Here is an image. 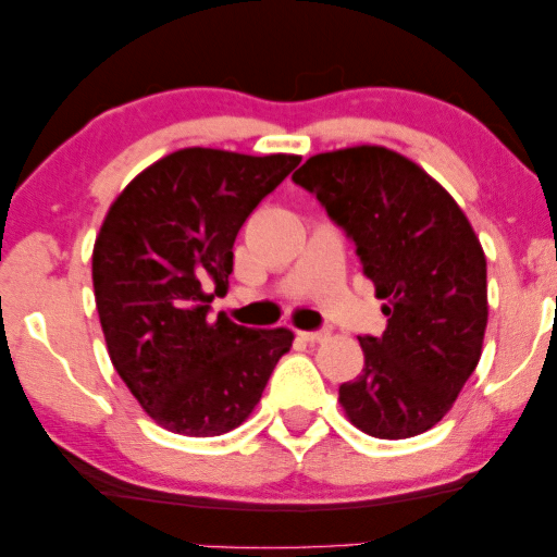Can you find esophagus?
<instances>
[{
    "mask_svg": "<svg viewBox=\"0 0 557 557\" xmlns=\"http://www.w3.org/2000/svg\"><path fill=\"white\" fill-rule=\"evenodd\" d=\"M299 337H301V339H307V342H324L326 337H330V332H326V330H317V332H299Z\"/></svg>",
    "mask_w": 557,
    "mask_h": 557,
    "instance_id": "obj_1",
    "label": "esophagus"
}]
</instances>
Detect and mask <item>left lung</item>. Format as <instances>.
Wrapping results in <instances>:
<instances>
[{
  "label": "left lung",
  "instance_id": "obj_1",
  "mask_svg": "<svg viewBox=\"0 0 557 557\" xmlns=\"http://www.w3.org/2000/svg\"><path fill=\"white\" fill-rule=\"evenodd\" d=\"M355 243L385 299L387 326L362 334L364 368L339 385L357 429L375 438L429 431L482 357L486 258L454 197L410 159L352 147L307 159L292 177Z\"/></svg>",
  "mask_w": 557,
  "mask_h": 557
}]
</instances>
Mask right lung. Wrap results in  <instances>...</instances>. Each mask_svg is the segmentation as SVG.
<instances>
[{"label":"right lung","instance_id":"1","mask_svg":"<svg viewBox=\"0 0 557 557\" xmlns=\"http://www.w3.org/2000/svg\"><path fill=\"white\" fill-rule=\"evenodd\" d=\"M301 162L180 149L116 197L94 246V292L116 372L172 433L220 436L246 421L294 334L210 317L250 212Z\"/></svg>","mask_w":557,"mask_h":557}]
</instances>
